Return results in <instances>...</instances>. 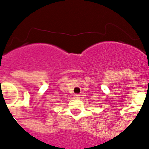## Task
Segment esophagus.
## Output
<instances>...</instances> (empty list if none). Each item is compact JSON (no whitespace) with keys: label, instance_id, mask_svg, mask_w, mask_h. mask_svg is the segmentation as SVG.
<instances>
[{"label":"esophagus","instance_id":"1","mask_svg":"<svg viewBox=\"0 0 149 149\" xmlns=\"http://www.w3.org/2000/svg\"><path fill=\"white\" fill-rule=\"evenodd\" d=\"M74 98L75 99H80V98H81V97H80V95H79V94H75Z\"/></svg>","mask_w":149,"mask_h":149}]
</instances>
